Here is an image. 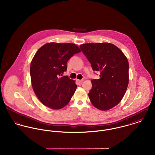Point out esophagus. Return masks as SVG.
Masks as SVG:
<instances>
[{
	"instance_id": "esophagus-1",
	"label": "esophagus",
	"mask_w": 155,
	"mask_h": 155,
	"mask_svg": "<svg viewBox=\"0 0 155 155\" xmlns=\"http://www.w3.org/2000/svg\"><path fill=\"white\" fill-rule=\"evenodd\" d=\"M77 81H78V82L79 83H82L84 80V79H82V80H79V79H78Z\"/></svg>"
}]
</instances>
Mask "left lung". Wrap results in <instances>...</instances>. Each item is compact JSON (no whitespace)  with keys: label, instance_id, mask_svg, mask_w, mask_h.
I'll return each mask as SVG.
<instances>
[{"label":"left lung","instance_id":"left-lung-1","mask_svg":"<svg viewBox=\"0 0 155 155\" xmlns=\"http://www.w3.org/2000/svg\"><path fill=\"white\" fill-rule=\"evenodd\" d=\"M80 48L92 70L100 71V78L91 81L89 100L97 109L110 110L120 102L128 88V59L118 47L110 43L85 44Z\"/></svg>","mask_w":155,"mask_h":155}]
</instances>
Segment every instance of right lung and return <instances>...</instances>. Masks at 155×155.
I'll list each match as a JSON object with an SVG mask.
<instances>
[{"mask_svg": "<svg viewBox=\"0 0 155 155\" xmlns=\"http://www.w3.org/2000/svg\"><path fill=\"white\" fill-rule=\"evenodd\" d=\"M81 51L70 43H47L41 47L30 64L33 91L46 107L54 110L63 108L70 101L77 85L74 80L63 76L68 60Z\"/></svg>", "mask_w": 155, "mask_h": 155, "instance_id": "1", "label": "right lung"}]
</instances>
